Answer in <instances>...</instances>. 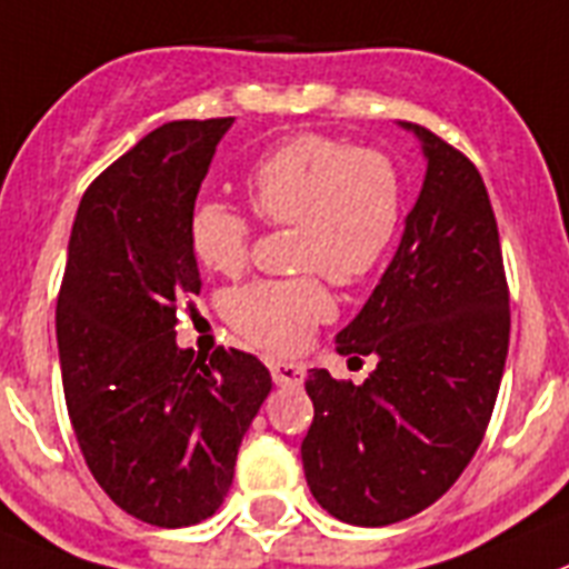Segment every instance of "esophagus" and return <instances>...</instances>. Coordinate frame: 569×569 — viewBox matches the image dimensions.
Segmentation results:
<instances>
[{"instance_id": "obj_1", "label": "esophagus", "mask_w": 569, "mask_h": 569, "mask_svg": "<svg viewBox=\"0 0 569 569\" xmlns=\"http://www.w3.org/2000/svg\"><path fill=\"white\" fill-rule=\"evenodd\" d=\"M271 378H274L278 387H303L306 372L298 363H286V360H280V363H271Z\"/></svg>"}]
</instances>
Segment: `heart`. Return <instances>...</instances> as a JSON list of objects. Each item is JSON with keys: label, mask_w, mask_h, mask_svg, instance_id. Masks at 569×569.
<instances>
[{"label": "heart", "mask_w": 569, "mask_h": 569, "mask_svg": "<svg viewBox=\"0 0 569 569\" xmlns=\"http://www.w3.org/2000/svg\"><path fill=\"white\" fill-rule=\"evenodd\" d=\"M246 189L260 220L298 229L295 269L340 286L367 278L401 223L403 191L392 162L320 134L269 151ZM189 240L206 269L234 278L249 263L251 223L226 202H197ZM329 318L332 298L318 278L257 280L229 298L231 326L269 352H298Z\"/></svg>", "instance_id": "obj_1"}]
</instances>
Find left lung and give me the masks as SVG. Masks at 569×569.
I'll list each match as a JSON object with an SVG mask.
<instances>
[{
  "label": "left lung",
  "mask_w": 569,
  "mask_h": 569,
  "mask_svg": "<svg viewBox=\"0 0 569 569\" xmlns=\"http://www.w3.org/2000/svg\"><path fill=\"white\" fill-rule=\"evenodd\" d=\"M398 126L421 142V194L387 271L335 338L340 355L375 358V372L358 387L326 369L306 380V483L329 516L358 527L403 521L458 481L510 346L501 243L478 168L427 128Z\"/></svg>",
  "instance_id": "obj_1"
}]
</instances>
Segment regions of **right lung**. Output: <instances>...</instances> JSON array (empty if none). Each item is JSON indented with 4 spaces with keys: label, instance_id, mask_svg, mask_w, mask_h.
I'll use <instances>...</instances> for the list:
<instances>
[{
    "label": "right lung",
    "instance_id": "right-lung-1",
    "mask_svg": "<svg viewBox=\"0 0 569 569\" xmlns=\"http://www.w3.org/2000/svg\"><path fill=\"white\" fill-rule=\"evenodd\" d=\"M231 122H166L91 182L57 300L79 449L108 498L154 527L214 516L271 392L254 355L177 346V303L202 286L189 220Z\"/></svg>",
    "mask_w": 569,
    "mask_h": 569
}]
</instances>
